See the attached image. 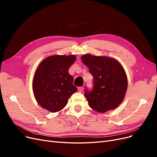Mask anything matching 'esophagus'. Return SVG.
Listing matches in <instances>:
<instances>
[{"label":"esophagus","instance_id":"34e87169","mask_svg":"<svg viewBox=\"0 0 157 157\" xmlns=\"http://www.w3.org/2000/svg\"><path fill=\"white\" fill-rule=\"evenodd\" d=\"M83 90H84V88H83V87H78V91L79 92H82L83 91Z\"/></svg>","mask_w":157,"mask_h":157}]
</instances>
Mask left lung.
<instances>
[{"instance_id":"obj_1","label":"left lung","mask_w":157,"mask_h":157,"mask_svg":"<svg viewBox=\"0 0 157 157\" xmlns=\"http://www.w3.org/2000/svg\"><path fill=\"white\" fill-rule=\"evenodd\" d=\"M81 60L94 77L92 91L85 90L84 96L94 111L105 113L117 108L124 98L128 79L118 61L107 56H82Z\"/></svg>"}]
</instances>
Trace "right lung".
<instances>
[{
	"mask_svg": "<svg viewBox=\"0 0 157 157\" xmlns=\"http://www.w3.org/2000/svg\"><path fill=\"white\" fill-rule=\"evenodd\" d=\"M75 55L47 57L38 66L33 81V91L38 103L52 113L63 109L71 95L77 91L69 69L76 60Z\"/></svg>",
	"mask_w": 157,
	"mask_h": 157,
	"instance_id": "right-lung-1",
	"label": "right lung"
}]
</instances>
